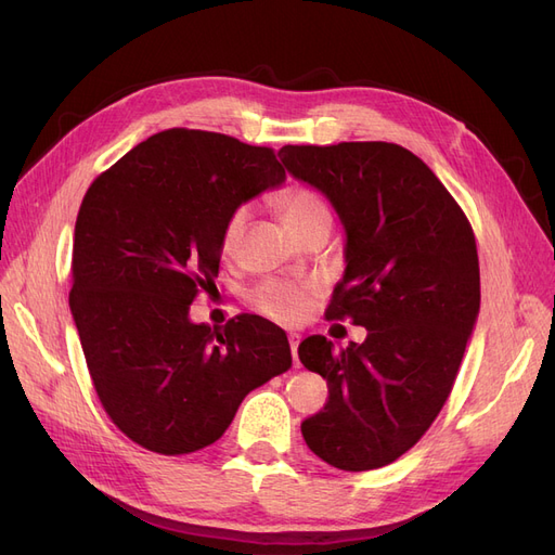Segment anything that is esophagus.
Here are the masks:
<instances>
[{
    "label": "esophagus",
    "mask_w": 555,
    "mask_h": 555,
    "mask_svg": "<svg viewBox=\"0 0 555 555\" xmlns=\"http://www.w3.org/2000/svg\"><path fill=\"white\" fill-rule=\"evenodd\" d=\"M298 343H300V335L298 333H289V347H292V354H294V365L298 367Z\"/></svg>",
    "instance_id": "1"
}]
</instances>
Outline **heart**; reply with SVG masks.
I'll return each mask as SVG.
<instances>
[{
	"label": "heart",
	"mask_w": 555,
	"mask_h": 555,
	"mask_svg": "<svg viewBox=\"0 0 555 555\" xmlns=\"http://www.w3.org/2000/svg\"><path fill=\"white\" fill-rule=\"evenodd\" d=\"M280 208L284 215V222L289 224V229L294 233L298 229H304L306 224H310L312 220H317V217L331 215L328 206L324 204V198L306 188H289L287 192H282ZM247 217H249L247 206H238L227 217L224 229H222L224 255H233V251H236V247L243 238V231L247 227ZM314 292H317V287L310 282L292 284V282H282V280H266L259 284V287H255V292H251L249 298L257 310L278 319V322L298 324L308 317V312L312 308Z\"/></svg>",
	"instance_id": "obj_1"
}]
</instances>
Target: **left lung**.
Returning <instances> with one entry per match:
<instances>
[{
    "mask_svg": "<svg viewBox=\"0 0 555 555\" xmlns=\"http://www.w3.org/2000/svg\"><path fill=\"white\" fill-rule=\"evenodd\" d=\"M278 155L345 227V275L326 317L367 331L340 351L324 335L298 345L300 363L328 384L324 410L300 433L347 473L389 465L440 414L475 331L473 229L438 176L396 143L284 145Z\"/></svg>",
    "mask_w": 555,
    "mask_h": 555,
    "instance_id": "obj_1",
    "label": "left lung"
}]
</instances>
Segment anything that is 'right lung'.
<instances>
[{
	"instance_id": "add662e5",
	"label": "right lung",
	"mask_w": 555,
	"mask_h": 555,
	"mask_svg": "<svg viewBox=\"0 0 555 555\" xmlns=\"http://www.w3.org/2000/svg\"><path fill=\"white\" fill-rule=\"evenodd\" d=\"M284 178L271 147L166 129L90 184L69 306L96 396L129 440L166 456L204 449L292 367L287 333L263 317L190 319L220 273L227 217Z\"/></svg>"
}]
</instances>
